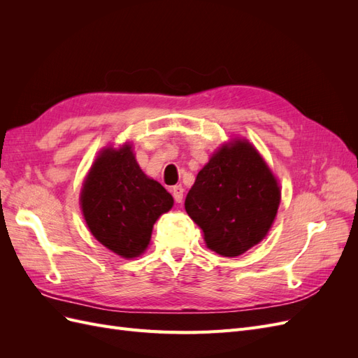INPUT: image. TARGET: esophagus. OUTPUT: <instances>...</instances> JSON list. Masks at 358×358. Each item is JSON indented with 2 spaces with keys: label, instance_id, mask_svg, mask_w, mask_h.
<instances>
[{
  "label": "esophagus",
  "instance_id": "1",
  "mask_svg": "<svg viewBox=\"0 0 358 358\" xmlns=\"http://www.w3.org/2000/svg\"><path fill=\"white\" fill-rule=\"evenodd\" d=\"M183 192H185V189H183L182 185H178V187L173 188V199H175L176 203H182Z\"/></svg>",
  "mask_w": 358,
  "mask_h": 358
}]
</instances>
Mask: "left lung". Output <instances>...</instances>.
Listing matches in <instances>:
<instances>
[{
	"instance_id": "obj_1",
	"label": "left lung",
	"mask_w": 358,
	"mask_h": 358,
	"mask_svg": "<svg viewBox=\"0 0 358 358\" xmlns=\"http://www.w3.org/2000/svg\"><path fill=\"white\" fill-rule=\"evenodd\" d=\"M279 206L278 180L248 140L210 157L188 192L185 209L216 254L237 257L262 242Z\"/></svg>"
}]
</instances>
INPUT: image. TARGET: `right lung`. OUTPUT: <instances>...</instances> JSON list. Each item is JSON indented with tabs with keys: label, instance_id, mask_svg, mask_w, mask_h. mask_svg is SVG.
I'll return each instance as SVG.
<instances>
[{
	"label": "right lung",
	"instance_id": "right-lung-1",
	"mask_svg": "<svg viewBox=\"0 0 358 358\" xmlns=\"http://www.w3.org/2000/svg\"><path fill=\"white\" fill-rule=\"evenodd\" d=\"M82 200L91 233L124 258L145 251L154 222L173 204L170 194L140 169L131 145L101 150L85 179Z\"/></svg>",
	"mask_w": 358,
	"mask_h": 358
}]
</instances>
